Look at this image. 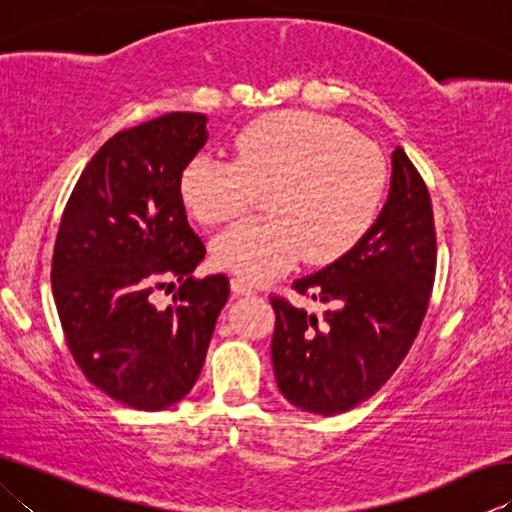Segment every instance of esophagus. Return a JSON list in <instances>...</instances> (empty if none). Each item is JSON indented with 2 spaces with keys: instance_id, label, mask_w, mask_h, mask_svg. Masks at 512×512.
Instances as JSON below:
<instances>
[{
  "instance_id": "obj_1",
  "label": "esophagus",
  "mask_w": 512,
  "mask_h": 512,
  "mask_svg": "<svg viewBox=\"0 0 512 512\" xmlns=\"http://www.w3.org/2000/svg\"><path fill=\"white\" fill-rule=\"evenodd\" d=\"M230 289H232V293H235V296H250V293H255V289L250 287V284H246L244 280H239V277H232Z\"/></svg>"
}]
</instances>
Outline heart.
I'll return each instance as SVG.
<instances>
[{
    "instance_id": "heart-1",
    "label": "heart",
    "mask_w": 512,
    "mask_h": 512,
    "mask_svg": "<svg viewBox=\"0 0 512 512\" xmlns=\"http://www.w3.org/2000/svg\"><path fill=\"white\" fill-rule=\"evenodd\" d=\"M235 162L196 155L180 176L194 219H237L266 192V219H248L212 241V259L239 280L264 282L305 257L332 264L366 237L386 192V160L341 121L282 110L235 137Z\"/></svg>"
}]
</instances>
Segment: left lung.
I'll use <instances>...</instances> for the list:
<instances>
[{
  "label": "left lung",
  "instance_id": "1",
  "mask_svg": "<svg viewBox=\"0 0 512 512\" xmlns=\"http://www.w3.org/2000/svg\"><path fill=\"white\" fill-rule=\"evenodd\" d=\"M436 250L429 189L397 146L391 194L366 237L323 271L291 284L332 309L316 318L271 296L275 381L293 406L336 415L391 379L429 309Z\"/></svg>",
  "mask_w": 512,
  "mask_h": 512
}]
</instances>
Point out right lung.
<instances>
[{"mask_svg": "<svg viewBox=\"0 0 512 512\" xmlns=\"http://www.w3.org/2000/svg\"><path fill=\"white\" fill-rule=\"evenodd\" d=\"M205 121L169 112L112 135L58 225L51 291L69 352L94 386L137 411L192 391L230 296L225 275H192L205 246L180 198L183 169L207 142ZM169 279L179 291L158 310L150 293Z\"/></svg>", "mask_w": 512, "mask_h": 512, "instance_id": "obj_1", "label": "right lung"}]
</instances>
